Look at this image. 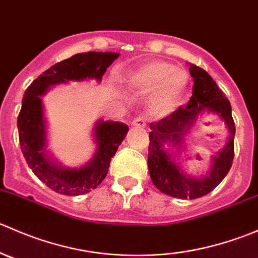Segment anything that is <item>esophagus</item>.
<instances>
[{"mask_svg": "<svg viewBox=\"0 0 258 258\" xmlns=\"http://www.w3.org/2000/svg\"><path fill=\"white\" fill-rule=\"evenodd\" d=\"M131 124L134 127H145L146 121H145V118H142V117H137V118H135L134 121H132Z\"/></svg>", "mask_w": 258, "mask_h": 258, "instance_id": "34e87169", "label": "esophagus"}]
</instances>
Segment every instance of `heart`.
Segmentation results:
<instances>
[{"label": "heart", "mask_w": 258, "mask_h": 258, "mask_svg": "<svg viewBox=\"0 0 258 258\" xmlns=\"http://www.w3.org/2000/svg\"><path fill=\"white\" fill-rule=\"evenodd\" d=\"M124 82L144 92L153 90L148 106L155 113H165L177 102L188 82V75L168 62L152 59L128 72Z\"/></svg>", "instance_id": "b5f03b06"}]
</instances>
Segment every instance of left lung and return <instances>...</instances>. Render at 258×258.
<instances>
[{
  "label": "left lung",
  "mask_w": 258,
  "mask_h": 258,
  "mask_svg": "<svg viewBox=\"0 0 258 258\" xmlns=\"http://www.w3.org/2000/svg\"><path fill=\"white\" fill-rule=\"evenodd\" d=\"M194 79L192 97L186 107H179L170 116L150 124L148 171L153 184L171 197L195 200L210 194L225 178L235 156V122L230 101L218 88L212 77L201 67L189 63ZM204 113L217 114L226 123L230 137L228 144L213 158L211 168L200 178L187 175L175 162L172 148L181 149L184 136Z\"/></svg>",
  "instance_id": "obj_1"
}]
</instances>
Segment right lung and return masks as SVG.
I'll list each match as a JSON object with an SVG mask.
<instances>
[{
  "mask_svg": "<svg viewBox=\"0 0 258 258\" xmlns=\"http://www.w3.org/2000/svg\"><path fill=\"white\" fill-rule=\"evenodd\" d=\"M119 56L116 52L77 53L49 67L25 91L17 118L18 137L26 162L46 186L64 196H79L95 189L106 177L111 158L128 132L122 122L100 121L93 127L95 156L82 167H64L47 150V126L41 96L51 87L70 81L101 82L107 67Z\"/></svg>",
  "mask_w": 258,
  "mask_h": 258,
  "instance_id": "add662e5",
  "label": "right lung"
}]
</instances>
